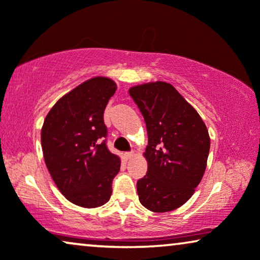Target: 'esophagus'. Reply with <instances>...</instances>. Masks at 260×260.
Segmentation results:
<instances>
[{"label": "esophagus", "instance_id": "1", "mask_svg": "<svg viewBox=\"0 0 260 260\" xmlns=\"http://www.w3.org/2000/svg\"><path fill=\"white\" fill-rule=\"evenodd\" d=\"M134 152L133 151H130V152H125V154H124V157H125L126 159H130V158H133L134 157Z\"/></svg>", "mask_w": 260, "mask_h": 260}]
</instances>
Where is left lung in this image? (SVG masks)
I'll list each match as a JSON object with an SVG mask.
<instances>
[{
	"label": "left lung",
	"instance_id": "8db88e82",
	"mask_svg": "<svg viewBox=\"0 0 260 260\" xmlns=\"http://www.w3.org/2000/svg\"><path fill=\"white\" fill-rule=\"evenodd\" d=\"M129 93L148 131V172L137 181L138 199L151 212L174 211L189 200L204 176L208 130L197 110L166 81L137 85Z\"/></svg>",
	"mask_w": 260,
	"mask_h": 260
}]
</instances>
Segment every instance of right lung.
Here are the masks:
<instances>
[{
    "label": "right lung",
    "mask_w": 260,
    "mask_h": 260,
    "mask_svg": "<svg viewBox=\"0 0 260 260\" xmlns=\"http://www.w3.org/2000/svg\"><path fill=\"white\" fill-rule=\"evenodd\" d=\"M117 85L91 78L59 99L41 129L44 158L53 181L72 204L95 208L110 200L120 159L110 152L104 110Z\"/></svg>",
    "instance_id": "obj_1"
}]
</instances>
